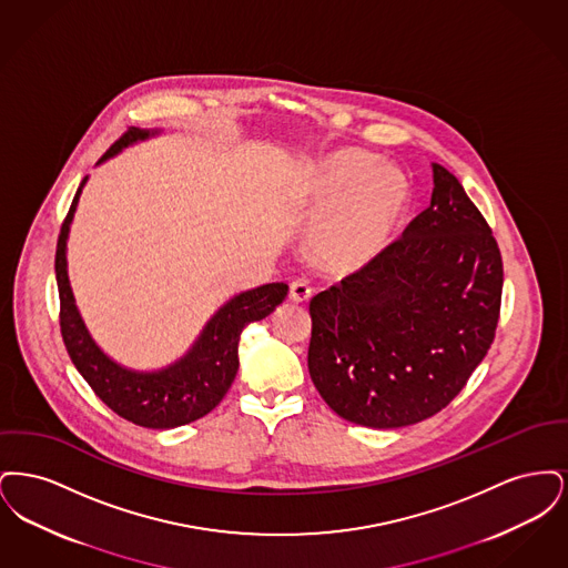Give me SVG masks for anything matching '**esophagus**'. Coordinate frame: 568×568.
<instances>
[{
    "mask_svg": "<svg viewBox=\"0 0 568 568\" xmlns=\"http://www.w3.org/2000/svg\"><path fill=\"white\" fill-rule=\"evenodd\" d=\"M308 297H311V287H308L306 281H294V283L290 285V300H292V302L302 304V302H306Z\"/></svg>",
    "mask_w": 568,
    "mask_h": 568,
    "instance_id": "obj_1",
    "label": "esophagus"
}]
</instances>
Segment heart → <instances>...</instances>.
<instances>
[{
    "label": "heart",
    "mask_w": 568,
    "mask_h": 568,
    "mask_svg": "<svg viewBox=\"0 0 568 568\" xmlns=\"http://www.w3.org/2000/svg\"><path fill=\"white\" fill-rule=\"evenodd\" d=\"M300 200L311 216L308 253L336 274L362 271L392 243L408 209L405 172L357 149H341L308 165Z\"/></svg>",
    "instance_id": "obj_1"
}]
</instances>
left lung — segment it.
Returning <instances> with one entry per match:
<instances>
[{
    "label": "left lung",
    "mask_w": 568,
    "mask_h": 568,
    "mask_svg": "<svg viewBox=\"0 0 568 568\" xmlns=\"http://www.w3.org/2000/svg\"><path fill=\"white\" fill-rule=\"evenodd\" d=\"M430 206L373 264L311 300L308 373L327 406L403 428L449 405L494 341L503 260L458 179L433 163Z\"/></svg>",
    "instance_id": "obj_1"
}]
</instances>
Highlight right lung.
I'll use <instances>...</instances> for the list:
<instances>
[{
  "instance_id": "right-lung-1",
  "label": "right lung",
  "mask_w": 568,
  "mask_h": 568,
  "mask_svg": "<svg viewBox=\"0 0 568 568\" xmlns=\"http://www.w3.org/2000/svg\"><path fill=\"white\" fill-rule=\"evenodd\" d=\"M160 134L162 130L132 128L110 146L98 163L109 162L125 146ZM84 183L87 176L82 179L70 213L61 225L54 253V274L61 302L59 324L65 349L98 398L123 419L153 430L191 424L211 413L227 394L239 373V343L244 327L266 320L285 300L290 287L285 283H268L230 297L202 327L190 352L163 368L135 371L119 364L87 329L68 276V236Z\"/></svg>"
}]
</instances>
